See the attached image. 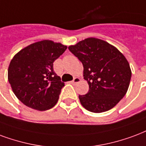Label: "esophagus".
<instances>
[{"label":"esophagus","instance_id":"1","mask_svg":"<svg viewBox=\"0 0 146 146\" xmlns=\"http://www.w3.org/2000/svg\"><path fill=\"white\" fill-rule=\"evenodd\" d=\"M80 79L79 78V77H75V78H73V80L71 81V84H76L80 83Z\"/></svg>","mask_w":146,"mask_h":146}]
</instances>
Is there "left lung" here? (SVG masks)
I'll return each mask as SVG.
<instances>
[{
  "label": "left lung",
  "instance_id": "8db88e82",
  "mask_svg": "<svg viewBox=\"0 0 146 146\" xmlns=\"http://www.w3.org/2000/svg\"><path fill=\"white\" fill-rule=\"evenodd\" d=\"M84 66V78L89 91L79 95L84 108L101 113L113 108L125 95L131 71L127 59L114 46L104 40L88 38L69 46Z\"/></svg>",
  "mask_w": 146,
  "mask_h": 146
}]
</instances>
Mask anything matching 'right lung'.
Here are the masks:
<instances>
[{
    "label": "right lung",
    "instance_id": "right-lung-1",
    "mask_svg": "<svg viewBox=\"0 0 146 146\" xmlns=\"http://www.w3.org/2000/svg\"><path fill=\"white\" fill-rule=\"evenodd\" d=\"M67 46L50 40L29 45L13 57L8 81L18 99L38 111L53 108L65 86L53 70V62Z\"/></svg>",
    "mask_w": 146,
    "mask_h": 146
}]
</instances>
